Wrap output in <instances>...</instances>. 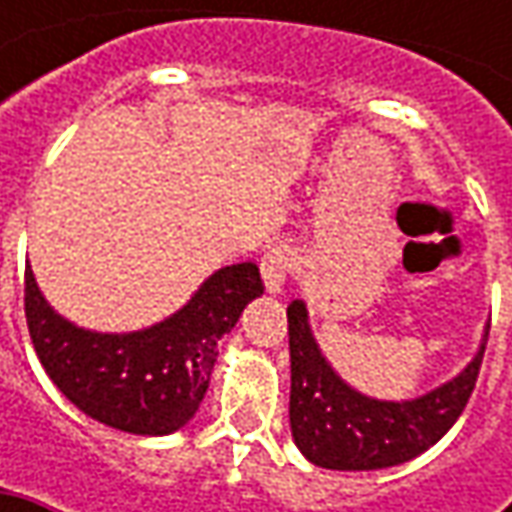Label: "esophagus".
Returning a JSON list of instances; mask_svg holds the SVG:
<instances>
[{
	"label": "esophagus",
	"mask_w": 512,
	"mask_h": 512,
	"mask_svg": "<svg viewBox=\"0 0 512 512\" xmlns=\"http://www.w3.org/2000/svg\"><path fill=\"white\" fill-rule=\"evenodd\" d=\"M293 267H296V250L293 247L282 245V242L270 247L265 253V259H262V279H265L267 290L279 293Z\"/></svg>",
	"instance_id": "obj_1"
}]
</instances>
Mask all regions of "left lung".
I'll return each instance as SVG.
<instances>
[{"label":"left lung","mask_w":512,"mask_h":512,"mask_svg":"<svg viewBox=\"0 0 512 512\" xmlns=\"http://www.w3.org/2000/svg\"><path fill=\"white\" fill-rule=\"evenodd\" d=\"M290 430L307 459L327 470H382L410 462L442 439L470 402L482 350L453 382L413 402H376L330 370L307 327L302 302L287 307Z\"/></svg>","instance_id":"obj_1"}]
</instances>
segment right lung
Returning <instances> with one entry per match:
<instances>
[{
	"mask_svg": "<svg viewBox=\"0 0 512 512\" xmlns=\"http://www.w3.org/2000/svg\"><path fill=\"white\" fill-rule=\"evenodd\" d=\"M265 293L253 262L216 270L179 313L139 333H90L56 316L25 270V319L39 362L90 419L139 436H165L205 399L216 342Z\"/></svg>",
	"mask_w": 512,
	"mask_h": 512,
	"instance_id": "obj_1",
	"label": "right lung"
}]
</instances>
